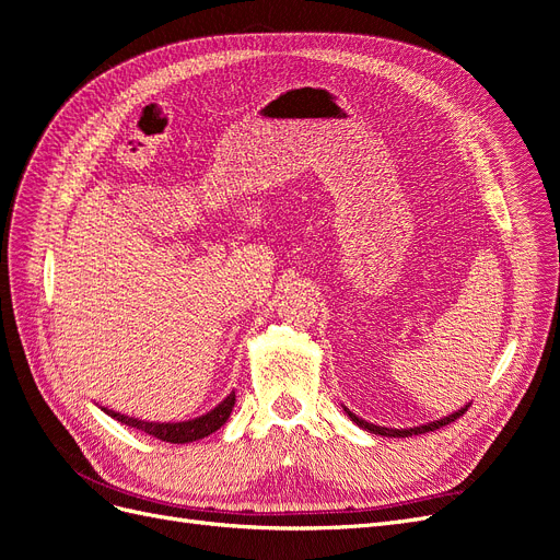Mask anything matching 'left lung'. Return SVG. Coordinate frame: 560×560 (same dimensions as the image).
Here are the masks:
<instances>
[{"label":"left lung","instance_id":"8db88e82","mask_svg":"<svg viewBox=\"0 0 560 560\" xmlns=\"http://www.w3.org/2000/svg\"><path fill=\"white\" fill-rule=\"evenodd\" d=\"M465 411H467V406H465V409H460V411H455V413H451V416L442 418V420L428 422V425L411 428V430H395V428H381V425H374V422H366V420L358 418V416L350 413V411L346 409V413L350 416V420H352V422H358V425H360L362 430H366V432H371V434H381V436H413V434H425V432H434V430L444 428V425H448V422H453V420L460 418Z\"/></svg>","mask_w":560,"mask_h":560}]
</instances>
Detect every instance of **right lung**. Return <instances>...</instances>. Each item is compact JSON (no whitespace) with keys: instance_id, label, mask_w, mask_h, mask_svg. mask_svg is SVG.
<instances>
[{"instance_id":"right-lung-1","label":"right lung","mask_w":560,"mask_h":560,"mask_svg":"<svg viewBox=\"0 0 560 560\" xmlns=\"http://www.w3.org/2000/svg\"><path fill=\"white\" fill-rule=\"evenodd\" d=\"M233 404H235V393H231L222 404L214 406V409L206 416L200 418H194V420H184V422H144V420H138V418H128V416H121L116 411H107L114 420L124 422V425L128 428H138L151 436L161 439V442H171V444H189V442H196V439H202L208 436L212 432H217L219 428L224 425V422L229 420L231 411H233Z\"/></svg>"}]
</instances>
